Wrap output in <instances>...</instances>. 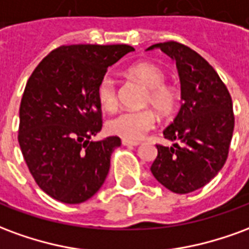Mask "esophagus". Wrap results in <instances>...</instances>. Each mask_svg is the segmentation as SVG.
Masks as SVG:
<instances>
[{"mask_svg": "<svg viewBox=\"0 0 249 249\" xmlns=\"http://www.w3.org/2000/svg\"><path fill=\"white\" fill-rule=\"evenodd\" d=\"M121 142H123V145L125 146H137L139 144H140L139 141H130V140H125V139H123Z\"/></svg>", "mask_w": 249, "mask_h": 249, "instance_id": "esophagus-1", "label": "esophagus"}]
</instances>
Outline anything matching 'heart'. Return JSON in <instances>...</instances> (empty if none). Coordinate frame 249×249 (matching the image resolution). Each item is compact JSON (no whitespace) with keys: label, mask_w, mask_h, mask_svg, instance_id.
<instances>
[{"label":"heart","mask_w":249,"mask_h":249,"mask_svg":"<svg viewBox=\"0 0 249 249\" xmlns=\"http://www.w3.org/2000/svg\"><path fill=\"white\" fill-rule=\"evenodd\" d=\"M128 73L148 89L144 97V105L153 107L157 113L164 117L171 116L176 110L180 93L173 85L165 84L167 76L161 68L149 62H140L130 66ZM97 96L98 101L105 110L110 112L117 108V87L113 77L105 76L101 78L98 84ZM155 112L152 109H141L121 112L109 120L107 128L112 135L120 136L126 140H140L155 128Z\"/></svg>","instance_id":"obj_1"}]
</instances>
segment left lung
Segmentation results:
<instances>
[{"instance_id": "1", "label": "left lung", "mask_w": 249, "mask_h": 249, "mask_svg": "<svg viewBox=\"0 0 249 249\" xmlns=\"http://www.w3.org/2000/svg\"><path fill=\"white\" fill-rule=\"evenodd\" d=\"M176 61L183 105L164 137L172 146L157 144L151 167L156 180L175 193H189L208 184L227 161L233 135L232 98L212 66L198 53L176 41L155 44Z\"/></svg>"}]
</instances>
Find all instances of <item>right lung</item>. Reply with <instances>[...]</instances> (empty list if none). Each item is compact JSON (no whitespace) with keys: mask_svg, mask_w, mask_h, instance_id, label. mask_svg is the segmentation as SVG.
Listing matches in <instances>:
<instances>
[{"mask_svg":"<svg viewBox=\"0 0 249 249\" xmlns=\"http://www.w3.org/2000/svg\"><path fill=\"white\" fill-rule=\"evenodd\" d=\"M129 45H62L37 65L19 105L18 142L37 185L51 197L80 204L101 188L117 136L90 141L103 128L97 89Z\"/></svg>","mask_w":249,"mask_h":249,"instance_id":"obj_1","label":"right lung"}]
</instances>
